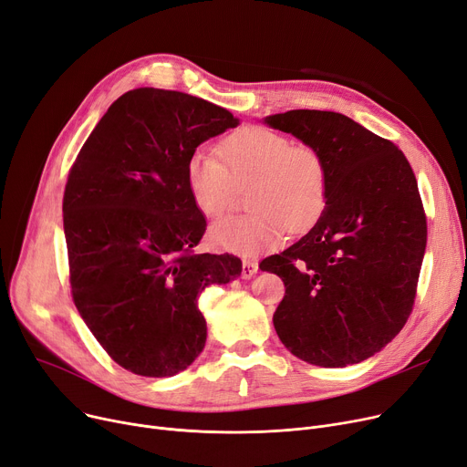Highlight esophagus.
I'll return each mask as SVG.
<instances>
[{
	"label": "esophagus",
	"mask_w": 467,
	"mask_h": 467,
	"mask_svg": "<svg viewBox=\"0 0 467 467\" xmlns=\"http://www.w3.org/2000/svg\"><path fill=\"white\" fill-rule=\"evenodd\" d=\"M256 272H258V264L256 262L243 260V270H241V277L243 279H251Z\"/></svg>",
	"instance_id": "1"
}]
</instances>
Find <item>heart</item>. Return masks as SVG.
Returning <instances> with one entry per match:
<instances>
[{"instance_id":"heart-1","label":"heart","mask_w":467,"mask_h":467,"mask_svg":"<svg viewBox=\"0 0 467 467\" xmlns=\"http://www.w3.org/2000/svg\"><path fill=\"white\" fill-rule=\"evenodd\" d=\"M214 153L197 150L186 163V188L207 218L224 214L237 186L251 184L249 205L256 214L232 216L211 230L218 249L254 256L277 249L286 226L302 230L321 214L327 167L321 153L260 125L234 130Z\"/></svg>"}]
</instances>
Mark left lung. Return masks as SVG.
Masks as SVG:
<instances>
[{"label":"left lung","instance_id":"obj_1","mask_svg":"<svg viewBox=\"0 0 467 467\" xmlns=\"http://www.w3.org/2000/svg\"><path fill=\"white\" fill-rule=\"evenodd\" d=\"M264 123L316 148L327 167L316 226L260 264L285 283L277 337L309 365L361 363L412 312L428 239L416 176L393 142L348 116L291 109Z\"/></svg>","mask_w":467,"mask_h":467}]
</instances>
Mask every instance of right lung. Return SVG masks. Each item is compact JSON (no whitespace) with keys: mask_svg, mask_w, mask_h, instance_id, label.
<instances>
[{"mask_svg":"<svg viewBox=\"0 0 467 467\" xmlns=\"http://www.w3.org/2000/svg\"><path fill=\"white\" fill-rule=\"evenodd\" d=\"M239 125L226 108L142 87L119 97L83 144L62 214L78 312L123 368L165 379L203 351L205 286L241 274L234 254H195L207 220L186 188L195 148Z\"/></svg>","mask_w":467,"mask_h":467,"instance_id":"1","label":"right lung"}]
</instances>
